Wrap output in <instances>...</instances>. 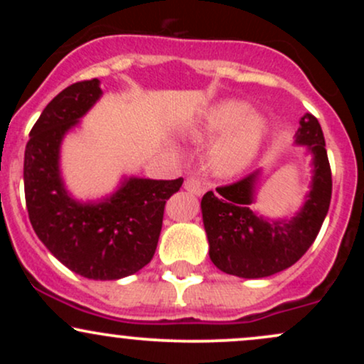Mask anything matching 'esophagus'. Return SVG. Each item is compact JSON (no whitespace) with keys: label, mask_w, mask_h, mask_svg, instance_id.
Wrapping results in <instances>:
<instances>
[{"label":"esophagus","mask_w":364,"mask_h":364,"mask_svg":"<svg viewBox=\"0 0 364 364\" xmlns=\"http://www.w3.org/2000/svg\"><path fill=\"white\" fill-rule=\"evenodd\" d=\"M185 190L190 191L191 195H196L200 196L205 191V186H203V183L200 181V179H195V178H186L185 179Z\"/></svg>","instance_id":"34e87169"}]
</instances>
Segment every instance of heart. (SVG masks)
<instances>
[{"mask_svg": "<svg viewBox=\"0 0 364 364\" xmlns=\"http://www.w3.org/2000/svg\"><path fill=\"white\" fill-rule=\"evenodd\" d=\"M190 133L196 140L225 135L210 152V166L220 176H235L258 156L267 124L252 116V107L246 102L224 101L210 107Z\"/></svg>", "mask_w": 364, "mask_h": 364, "instance_id": "1", "label": "heart"}]
</instances>
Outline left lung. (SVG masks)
Returning a JSON list of instances; mask_svg holds the SVG:
<instances>
[{
  "instance_id": "left-lung-1",
  "label": "left lung",
  "mask_w": 364,
  "mask_h": 364,
  "mask_svg": "<svg viewBox=\"0 0 364 364\" xmlns=\"http://www.w3.org/2000/svg\"><path fill=\"white\" fill-rule=\"evenodd\" d=\"M294 144L311 154L313 176L303 207L291 219H267L253 210L260 171L207 191L202 217L208 255L219 270L243 279L269 277L294 265L318 235L332 196V173L318 119H299Z\"/></svg>"
}]
</instances>
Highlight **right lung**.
Instances as JSON below:
<instances>
[{
    "instance_id": "obj_1",
    "label": "right lung",
    "mask_w": 364,
    "mask_h": 364,
    "mask_svg": "<svg viewBox=\"0 0 364 364\" xmlns=\"http://www.w3.org/2000/svg\"><path fill=\"white\" fill-rule=\"evenodd\" d=\"M101 95L97 78L77 82L44 107L25 147L23 186L28 219L46 248L82 277L116 281L152 260L166 200L183 178H123L114 193L97 202L68 193L60 169L63 139Z\"/></svg>"
}]
</instances>
